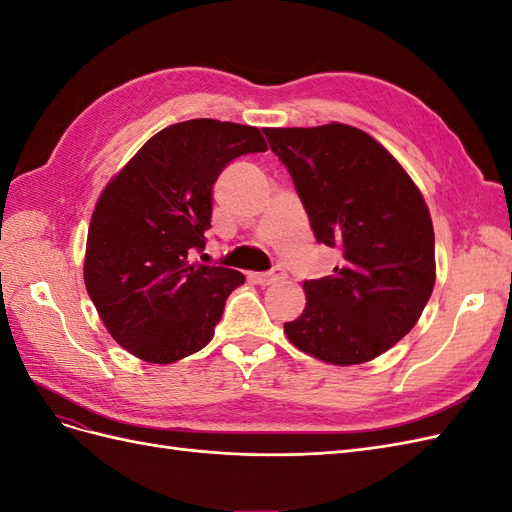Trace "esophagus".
I'll return each mask as SVG.
<instances>
[{"label":"esophagus","instance_id":"esophagus-1","mask_svg":"<svg viewBox=\"0 0 512 512\" xmlns=\"http://www.w3.org/2000/svg\"><path fill=\"white\" fill-rule=\"evenodd\" d=\"M250 277H252V280H254L256 284H260V286H269V284H275V282L284 280L286 273H284L282 269H273V271H269V273H250Z\"/></svg>","mask_w":512,"mask_h":512}]
</instances>
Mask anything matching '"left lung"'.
I'll use <instances>...</instances> for the list:
<instances>
[{"label": "left lung", "mask_w": 512, "mask_h": 512, "mask_svg": "<svg viewBox=\"0 0 512 512\" xmlns=\"http://www.w3.org/2000/svg\"><path fill=\"white\" fill-rule=\"evenodd\" d=\"M318 243L337 247L333 275L303 284V314L284 324L294 348L361 365L408 335L436 284L433 224L421 190L374 136L346 126L267 128Z\"/></svg>", "instance_id": "obj_1"}]
</instances>
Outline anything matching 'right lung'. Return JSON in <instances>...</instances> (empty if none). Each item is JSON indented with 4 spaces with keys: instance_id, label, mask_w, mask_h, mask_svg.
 <instances>
[{
    "instance_id": "1",
    "label": "right lung",
    "mask_w": 512,
    "mask_h": 512,
    "mask_svg": "<svg viewBox=\"0 0 512 512\" xmlns=\"http://www.w3.org/2000/svg\"><path fill=\"white\" fill-rule=\"evenodd\" d=\"M267 151L254 126L173 123L106 183L91 213L83 277L106 331L136 359L168 365L205 348L245 277L190 262L211 228L213 183L228 162Z\"/></svg>"
}]
</instances>
